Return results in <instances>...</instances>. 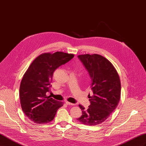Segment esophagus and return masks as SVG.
<instances>
[{
  "mask_svg": "<svg viewBox=\"0 0 146 146\" xmlns=\"http://www.w3.org/2000/svg\"><path fill=\"white\" fill-rule=\"evenodd\" d=\"M65 103H66V105H74V104H72V103H70V102H65Z\"/></svg>",
  "mask_w": 146,
  "mask_h": 146,
  "instance_id": "esophagus-1",
  "label": "esophagus"
}]
</instances>
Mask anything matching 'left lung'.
Instances as JSON below:
<instances>
[{
	"label": "left lung",
	"mask_w": 146,
	"mask_h": 146,
	"mask_svg": "<svg viewBox=\"0 0 146 146\" xmlns=\"http://www.w3.org/2000/svg\"><path fill=\"white\" fill-rule=\"evenodd\" d=\"M91 79L92 96L88 94L90 105L85 109L79 105L82 115L77 119L88 125L100 124L118 105L121 98V82L113 65L98 54L78 56Z\"/></svg>",
	"instance_id": "1"
}]
</instances>
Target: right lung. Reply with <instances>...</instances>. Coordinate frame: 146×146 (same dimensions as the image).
Returning a JSON list of instances; mask_svg holds the SVG:
<instances>
[{
  "instance_id": "1",
  "label": "right lung",
  "mask_w": 146,
  "mask_h": 146,
  "mask_svg": "<svg viewBox=\"0 0 146 146\" xmlns=\"http://www.w3.org/2000/svg\"><path fill=\"white\" fill-rule=\"evenodd\" d=\"M73 54L61 52L46 53L38 56L25 73L21 82V105L25 116L37 123H45L54 119L63 104L46 96L52 85L56 69L71 60Z\"/></svg>"
}]
</instances>
